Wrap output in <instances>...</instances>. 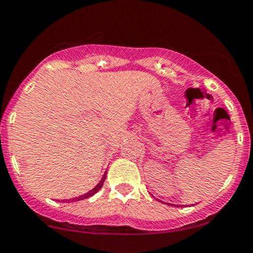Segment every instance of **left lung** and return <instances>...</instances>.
Instances as JSON below:
<instances>
[{"instance_id":"left-lung-1","label":"left lung","mask_w":253,"mask_h":253,"mask_svg":"<svg viewBox=\"0 0 253 253\" xmlns=\"http://www.w3.org/2000/svg\"><path fill=\"white\" fill-rule=\"evenodd\" d=\"M163 203H165V202H163ZM165 204H169V203H165ZM171 205V204H170ZM176 207H177V205H176Z\"/></svg>"}]
</instances>
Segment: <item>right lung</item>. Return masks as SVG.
<instances>
[{
  "instance_id": "add662e5",
  "label": "right lung",
  "mask_w": 253,
  "mask_h": 253,
  "mask_svg": "<svg viewBox=\"0 0 253 253\" xmlns=\"http://www.w3.org/2000/svg\"><path fill=\"white\" fill-rule=\"evenodd\" d=\"M105 175H107V174H104L103 175V177H102V180L101 181L98 182V184H97V186L95 188H92V190L90 191V192H87V193H85V194H83V196H79V197H76V198H72V199H66V202H78V201H83V199H86V198H88V197H91V196H93V194L95 193H97L98 192L99 190H101V187L102 186H103V182H104V180H105Z\"/></svg>"
}]
</instances>
